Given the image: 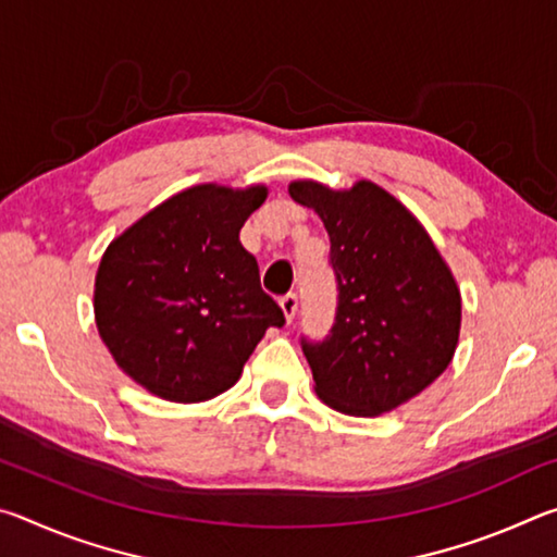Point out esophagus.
<instances>
[{
    "mask_svg": "<svg viewBox=\"0 0 557 557\" xmlns=\"http://www.w3.org/2000/svg\"><path fill=\"white\" fill-rule=\"evenodd\" d=\"M280 307H282V314H285L287 322H292V319H295V314H297V295H295V292H289V295L280 297Z\"/></svg>",
    "mask_w": 557,
    "mask_h": 557,
    "instance_id": "esophagus-1",
    "label": "esophagus"
}]
</instances>
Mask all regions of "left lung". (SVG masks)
<instances>
[{
    "label": "left lung",
    "instance_id": "left-lung-1",
    "mask_svg": "<svg viewBox=\"0 0 557 557\" xmlns=\"http://www.w3.org/2000/svg\"><path fill=\"white\" fill-rule=\"evenodd\" d=\"M289 196L324 221L338 282L332 334L301 344L314 391L354 418L391 412L435 383L455 356L457 280L422 223L379 184L329 188L299 178Z\"/></svg>",
    "mask_w": 557,
    "mask_h": 557
}]
</instances>
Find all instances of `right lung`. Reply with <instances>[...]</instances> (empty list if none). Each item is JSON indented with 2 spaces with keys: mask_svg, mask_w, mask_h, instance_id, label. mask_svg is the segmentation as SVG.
Masks as SVG:
<instances>
[{
  "mask_svg": "<svg viewBox=\"0 0 557 557\" xmlns=\"http://www.w3.org/2000/svg\"><path fill=\"white\" fill-rule=\"evenodd\" d=\"M265 184H199L154 206L102 252L96 326L132 381L169 403L233 388L270 326L285 324L238 233Z\"/></svg>",
  "mask_w": 557,
  "mask_h": 557,
  "instance_id": "right-lung-1",
  "label": "right lung"
}]
</instances>
